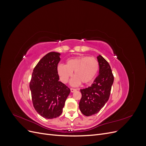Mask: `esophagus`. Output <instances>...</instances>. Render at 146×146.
I'll return each mask as SVG.
<instances>
[{"instance_id": "34e87169", "label": "esophagus", "mask_w": 146, "mask_h": 146, "mask_svg": "<svg viewBox=\"0 0 146 146\" xmlns=\"http://www.w3.org/2000/svg\"><path fill=\"white\" fill-rule=\"evenodd\" d=\"M77 91V90L76 89H74V88H70V91H71L72 92H75V91Z\"/></svg>"}]
</instances>
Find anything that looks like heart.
<instances>
[{
	"label": "heart",
	"instance_id": "heart-1",
	"mask_svg": "<svg viewBox=\"0 0 146 146\" xmlns=\"http://www.w3.org/2000/svg\"><path fill=\"white\" fill-rule=\"evenodd\" d=\"M99 63L93 56L82 55L70 58L66 64L57 66V73L60 80L64 83H68L74 72L75 77L71 81V85L77 86L81 82L83 84L91 83L98 74Z\"/></svg>",
	"mask_w": 146,
	"mask_h": 146
}]
</instances>
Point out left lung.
Segmentation results:
<instances>
[{"mask_svg": "<svg viewBox=\"0 0 146 146\" xmlns=\"http://www.w3.org/2000/svg\"><path fill=\"white\" fill-rule=\"evenodd\" d=\"M99 74L91 86L80 90L82 98L79 108L85 116H90L98 113L108 100L114 76L111 67L103 56L99 55Z\"/></svg>", "mask_w": 146, "mask_h": 146, "instance_id": "left-lung-1", "label": "left lung"}]
</instances>
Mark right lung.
Instances as JSON below:
<instances>
[{"label":"right lung","mask_w":146,"mask_h":146,"mask_svg":"<svg viewBox=\"0 0 146 146\" xmlns=\"http://www.w3.org/2000/svg\"><path fill=\"white\" fill-rule=\"evenodd\" d=\"M60 54L48 53L35 66L30 82L33 107L46 119L58 117L63 112L65 101L70 90L59 81L57 66Z\"/></svg>","instance_id":"add662e5"}]
</instances>
